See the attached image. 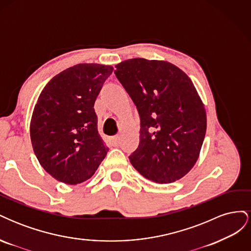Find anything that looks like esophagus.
<instances>
[{"instance_id":"1","label":"esophagus","mask_w":251,"mask_h":251,"mask_svg":"<svg viewBox=\"0 0 251 251\" xmlns=\"http://www.w3.org/2000/svg\"><path fill=\"white\" fill-rule=\"evenodd\" d=\"M111 140H112V143L114 144V146H118L119 140H120V137H119L118 135H116V136H113Z\"/></svg>"}]
</instances>
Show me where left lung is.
Segmentation results:
<instances>
[{"instance_id":"8db88e82","label":"left lung","mask_w":251,"mask_h":251,"mask_svg":"<svg viewBox=\"0 0 251 251\" xmlns=\"http://www.w3.org/2000/svg\"><path fill=\"white\" fill-rule=\"evenodd\" d=\"M116 77L140 116L139 146L128 157L144 178L172 183L193 169L206 133V112L193 81L164 60L132 58Z\"/></svg>"}]
</instances>
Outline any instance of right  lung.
Wrapping results in <instances>:
<instances>
[{
  "mask_svg": "<svg viewBox=\"0 0 251 251\" xmlns=\"http://www.w3.org/2000/svg\"><path fill=\"white\" fill-rule=\"evenodd\" d=\"M112 72V66L78 64L55 75L41 92L30 138L40 164L57 181H87L107 156L94 102Z\"/></svg>",
  "mask_w": 251,
  "mask_h": 251,
  "instance_id": "right-lung-1",
  "label": "right lung"
}]
</instances>
